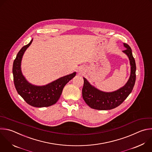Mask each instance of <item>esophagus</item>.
Here are the masks:
<instances>
[{
    "label": "esophagus",
    "instance_id": "esophagus-1",
    "mask_svg": "<svg viewBox=\"0 0 152 152\" xmlns=\"http://www.w3.org/2000/svg\"><path fill=\"white\" fill-rule=\"evenodd\" d=\"M78 72L80 73H82L83 72V69L82 67L78 68Z\"/></svg>",
    "mask_w": 152,
    "mask_h": 152
}]
</instances>
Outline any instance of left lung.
<instances>
[{
  "mask_svg": "<svg viewBox=\"0 0 152 152\" xmlns=\"http://www.w3.org/2000/svg\"><path fill=\"white\" fill-rule=\"evenodd\" d=\"M124 46L126 49L122 52L128 56L131 66L129 78L124 86L113 92H104L92 85L86 78L83 77L82 96L85 103L91 108L99 110L115 109L121 104L132 92L136 78L135 61L131 47L125 43Z\"/></svg>",
  "mask_w": 152,
  "mask_h": 152,
  "instance_id": "left-lung-1",
  "label": "left lung"
}]
</instances>
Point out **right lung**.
Returning a JSON list of instances; mask_svg holds the SVG:
<instances>
[{
  "mask_svg": "<svg viewBox=\"0 0 152 152\" xmlns=\"http://www.w3.org/2000/svg\"><path fill=\"white\" fill-rule=\"evenodd\" d=\"M32 41L33 39L20 49L14 61L12 73L15 87L18 94L29 105L35 107H49L57 102L64 86L76 76V72L60 77L45 85L37 86L30 83L23 75L21 65L23 56Z\"/></svg>",
  "mask_w": 152,
  "mask_h": 152,
  "instance_id": "right-lung-1",
  "label": "right lung"
}]
</instances>
